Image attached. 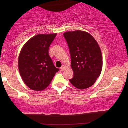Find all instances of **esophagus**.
Instances as JSON below:
<instances>
[{"label": "esophagus", "mask_w": 128, "mask_h": 128, "mask_svg": "<svg viewBox=\"0 0 128 128\" xmlns=\"http://www.w3.org/2000/svg\"><path fill=\"white\" fill-rule=\"evenodd\" d=\"M64 69H65V66H64V65H63V66H62L61 67V68H60V70H61V71H63L64 70Z\"/></svg>", "instance_id": "1"}]
</instances>
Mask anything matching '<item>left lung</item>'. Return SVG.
Wrapping results in <instances>:
<instances>
[{
	"instance_id": "1",
	"label": "left lung",
	"mask_w": 128,
	"mask_h": 128,
	"mask_svg": "<svg viewBox=\"0 0 128 128\" xmlns=\"http://www.w3.org/2000/svg\"><path fill=\"white\" fill-rule=\"evenodd\" d=\"M68 44L73 77L69 81L79 89L92 86L100 74L102 56L96 40L88 32L76 30L63 34Z\"/></svg>"
}]
</instances>
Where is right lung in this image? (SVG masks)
<instances>
[{
  "label": "right lung",
  "mask_w": 128,
  "mask_h": 128,
  "mask_svg": "<svg viewBox=\"0 0 128 128\" xmlns=\"http://www.w3.org/2000/svg\"><path fill=\"white\" fill-rule=\"evenodd\" d=\"M56 34H40L30 38L18 56L19 72L30 88L40 91L48 86L59 69L54 66L48 54Z\"/></svg>",
  "instance_id": "obj_1"
}]
</instances>
